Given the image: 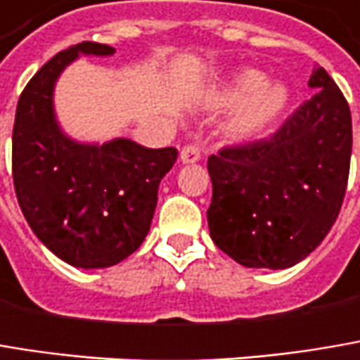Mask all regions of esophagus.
Returning a JSON list of instances; mask_svg holds the SVG:
<instances>
[{"label":"esophagus","instance_id":"34e87169","mask_svg":"<svg viewBox=\"0 0 360 360\" xmlns=\"http://www.w3.org/2000/svg\"><path fill=\"white\" fill-rule=\"evenodd\" d=\"M198 160H200V147L198 145L188 143V145L182 147V151H180V162L182 164H194Z\"/></svg>","mask_w":360,"mask_h":360}]
</instances>
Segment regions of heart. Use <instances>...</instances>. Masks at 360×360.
<instances>
[{"label": "heart", "mask_w": 360, "mask_h": 360, "mask_svg": "<svg viewBox=\"0 0 360 360\" xmlns=\"http://www.w3.org/2000/svg\"><path fill=\"white\" fill-rule=\"evenodd\" d=\"M291 94L287 86L278 82H266L264 73L256 69L242 71L233 77V82L221 91L219 102L225 106H244L227 124V137L231 141H254L262 137L276 118L289 106Z\"/></svg>", "instance_id": "obj_1"}]
</instances>
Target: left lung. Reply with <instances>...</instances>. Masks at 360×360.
<instances>
[{"label":"left lung","mask_w":360,"mask_h":360,"mask_svg":"<svg viewBox=\"0 0 360 360\" xmlns=\"http://www.w3.org/2000/svg\"><path fill=\"white\" fill-rule=\"evenodd\" d=\"M309 88L311 100L274 135L209 158L211 238L248 269L295 266L340 213L352 151L350 108L323 67L314 69Z\"/></svg>","instance_id":"obj_1"}]
</instances>
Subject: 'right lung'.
Segmentation results:
<instances>
[{
	"label": "right lung",
	"instance_id": "add662e5",
	"mask_svg": "<svg viewBox=\"0 0 360 360\" xmlns=\"http://www.w3.org/2000/svg\"><path fill=\"white\" fill-rule=\"evenodd\" d=\"M79 55L115 49L79 42L55 55L24 88L12 135L13 188L32 231L75 269H108L129 258L149 233L174 147L149 149L131 139L82 143L55 115V84Z\"/></svg>",
	"mask_w": 360,
	"mask_h": 360
}]
</instances>
